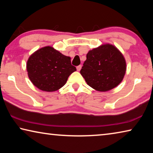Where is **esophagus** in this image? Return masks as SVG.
I'll return each instance as SVG.
<instances>
[{
    "label": "esophagus",
    "mask_w": 153,
    "mask_h": 153,
    "mask_svg": "<svg viewBox=\"0 0 153 153\" xmlns=\"http://www.w3.org/2000/svg\"><path fill=\"white\" fill-rule=\"evenodd\" d=\"M81 68H82V65H78V66H77V67H76L77 71H79L80 70H81Z\"/></svg>",
    "instance_id": "obj_1"
}]
</instances>
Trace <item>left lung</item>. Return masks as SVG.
<instances>
[{
  "mask_svg": "<svg viewBox=\"0 0 153 153\" xmlns=\"http://www.w3.org/2000/svg\"><path fill=\"white\" fill-rule=\"evenodd\" d=\"M126 71V63L118 49L109 44L90 51L80 74L88 85L106 92L118 86Z\"/></svg>",
  "mask_w": 153,
  "mask_h": 153,
  "instance_id": "left-lung-1",
  "label": "left lung"
}]
</instances>
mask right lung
<instances>
[{
    "label": "right lung",
    "instance_id": "1",
    "mask_svg": "<svg viewBox=\"0 0 153 153\" xmlns=\"http://www.w3.org/2000/svg\"><path fill=\"white\" fill-rule=\"evenodd\" d=\"M27 71L35 86L43 91L53 92L63 87L76 68L71 65L69 56L51 46H45L30 56Z\"/></svg>",
    "mask_w": 153,
    "mask_h": 153
}]
</instances>
